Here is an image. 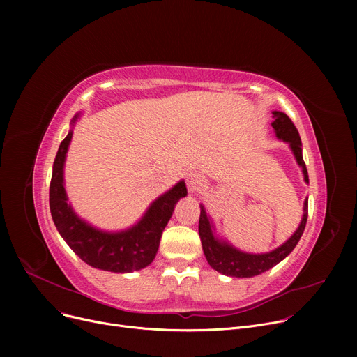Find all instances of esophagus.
I'll list each match as a JSON object with an SVG mask.
<instances>
[{"label":"esophagus","mask_w":357,"mask_h":357,"mask_svg":"<svg viewBox=\"0 0 357 357\" xmlns=\"http://www.w3.org/2000/svg\"><path fill=\"white\" fill-rule=\"evenodd\" d=\"M205 185V181H204V176L198 172H190L188 175H186V186H188V190L191 194H195V192H199Z\"/></svg>","instance_id":"esophagus-1"}]
</instances>
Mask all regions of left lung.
Masks as SVG:
<instances>
[{
    "instance_id": "8db88e82",
    "label": "left lung",
    "mask_w": 357,
    "mask_h": 357,
    "mask_svg": "<svg viewBox=\"0 0 357 357\" xmlns=\"http://www.w3.org/2000/svg\"><path fill=\"white\" fill-rule=\"evenodd\" d=\"M272 114H273L272 127L275 130L276 137L289 144L292 153L296 159V163L303 169L304 181L308 183L307 166L303 159V143L296 127L294 126V123L285 112L273 111ZM307 217H308V199L304 201V215H303L301 224H299L296 231L284 243V245L269 253L253 255V253H245L233 248L227 241L218 240L213 233V222L207 215V211H205L204 205H201L198 231L202 243L204 255L207 257L210 266L222 275L234 276V278H252V276L260 275L269 271L275 265H278L280 260H284L295 249L299 238H301L304 233Z\"/></svg>"
}]
</instances>
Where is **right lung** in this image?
Instances as JSON below:
<instances>
[{
	"label": "right lung",
	"instance_id": "right-lung-1",
	"mask_svg": "<svg viewBox=\"0 0 357 357\" xmlns=\"http://www.w3.org/2000/svg\"><path fill=\"white\" fill-rule=\"evenodd\" d=\"M77 119L78 116L72 123ZM70 139L72 131L62 140L53 162L49 204L56 229L68 246L92 268L119 273L146 268L152 264L158 253L162 231L171 220L176 202L186 195L185 182H178L172 190L153 201L133 227L117 233L98 230L81 220L68 204L63 186V166Z\"/></svg>",
	"mask_w": 357,
	"mask_h": 357
}]
</instances>
